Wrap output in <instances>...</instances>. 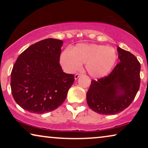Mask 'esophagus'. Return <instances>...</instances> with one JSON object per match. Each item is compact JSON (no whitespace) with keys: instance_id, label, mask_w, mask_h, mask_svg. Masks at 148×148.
Masks as SVG:
<instances>
[{"instance_id":"1","label":"esophagus","mask_w":148,"mask_h":148,"mask_svg":"<svg viewBox=\"0 0 148 148\" xmlns=\"http://www.w3.org/2000/svg\"><path fill=\"white\" fill-rule=\"evenodd\" d=\"M81 75L80 73H76L75 75V79H77L79 77V76Z\"/></svg>"}]
</instances>
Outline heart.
Segmentation results:
<instances>
[{
  "instance_id": "b5f03b06",
  "label": "heart",
  "mask_w": 148,
  "mask_h": 148,
  "mask_svg": "<svg viewBox=\"0 0 148 148\" xmlns=\"http://www.w3.org/2000/svg\"><path fill=\"white\" fill-rule=\"evenodd\" d=\"M116 52L114 48L99 44H79L71 50L60 54V64L67 73L75 71L86 63L87 72L94 78H101L110 73L116 64Z\"/></svg>"
}]
</instances>
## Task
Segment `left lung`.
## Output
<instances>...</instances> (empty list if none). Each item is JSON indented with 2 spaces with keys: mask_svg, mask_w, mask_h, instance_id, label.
<instances>
[{
  "mask_svg": "<svg viewBox=\"0 0 148 148\" xmlns=\"http://www.w3.org/2000/svg\"><path fill=\"white\" fill-rule=\"evenodd\" d=\"M120 62L110 74L93 80L86 94L90 108L98 114H116L134 100L140 86L141 65L131 52L117 47Z\"/></svg>",
  "mask_w": 148,
  "mask_h": 148,
  "instance_id": "left-lung-1",
  "label": "left lung"
}]
</instances>
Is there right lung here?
<instances>
[{
	"instance_id": "1",
	"label": "right lung",
	"mask_w": 148,
	"mask_h": 148,
	"mask_svg": "<svg viewBox=\"0 0 148 148\" xmlns=\"http://www.w3.org/2000/svg\"><path fill=\"white\" fill-rule=\"evenodd\" d=\"M63 42L47 38L29 46L17 58L11 74L14 100L24 110L44 114L65 100L74 75L59 64Z\"/></svg>"
}]
</instances>
